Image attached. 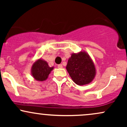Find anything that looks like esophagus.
<instances>
[{
	"mask_svg": "<svg viewBox=\"0 0 127 127\" xmlns=\"http://www.w3.org/2000/svg\"><path fill=\"white\" fill-rule=\"evenodd\" d=\"M58 67H59V68H63V65L62 64H59V65H58Z\"/></svg>",
	"mask_w": 127,
	"mask_h": 127,
	"instance_id": "obj_1",
	"label": "esophagus"
}]
</instances>
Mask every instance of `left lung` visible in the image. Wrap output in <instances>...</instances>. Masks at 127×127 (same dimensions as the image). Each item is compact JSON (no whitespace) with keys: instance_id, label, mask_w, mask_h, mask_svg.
Wrapping results in <instances>:
<instances>
[{"instance_id":"left-lung-1","label":"left lung","mask_w":127,"mask_h":127,"mask_svg":"<svg viewBox=\"0 0 127 127\" xmlns=\"http://www.w3.org/2000/svg\"><path fill=\"white\" fill-rule=\"evenodd\" d=\"M66 69L73 81L80 86L91 83L96 75L93 60L88 53L82 51L72 54L68 60Z\"/></svg>"}]
</instances>
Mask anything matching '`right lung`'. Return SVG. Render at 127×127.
I'll return each instance as SVG.
<instances>
[{"label": "right lung", "mask_w": 127, "mask_h": 127, "mask_svg": "<svg viewBox=\"0 0 127 127\" xmlns=\"http://www.w3.org/2000/svg\"><path fill=\"white\" fill-rule=\"evenodd\" d=\"M54 67H49L48 63L42 58L36 60L31 67V74L33 78L37 81H44L48 78V76Z\"/></svg>", "instance_id": "add662e5"}]
</instances>
